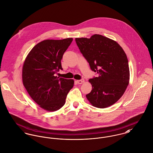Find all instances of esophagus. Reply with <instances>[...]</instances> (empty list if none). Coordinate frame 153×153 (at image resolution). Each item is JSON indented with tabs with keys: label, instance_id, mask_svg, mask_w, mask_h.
<instances>
[{
	"label": "esophagus",
	"instance_id": "1",
	"mask_svg": "<svg viewBox=\"0 0 153 153\" xmlns=\"http://www.w3.org/2000/svg\"><path fill=\"white\" fill-rule=\"evenodd\" d=\"M84 79H80V80H78L76 82H77V83H78V84H82V83H83L84 82Z\"/></svg>",
	"mask_w": 153,
	"mask_h": 153
}]
</instances>
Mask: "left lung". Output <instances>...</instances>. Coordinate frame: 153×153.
Here are the masks:
<instances>
[{"mask_svg":"<svg viewBox=\"0 0 153 153\" xmlns=\"http://www.w3.org/2000/svg\"><path fill=\"white\" fill-rule=\"evenodd\" d=\"M75 42L91 69L98 74L89 79L92 90L86 97L97 108L113 105L129 83L128 62L124 50L117 42L99 34L90 39L76 38Z\"/></svg>","mask_w":153,"mask_h":153,"instance_id":"8db88e82","label":"left lung"}]
</instances>
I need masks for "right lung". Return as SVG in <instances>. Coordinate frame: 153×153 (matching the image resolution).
Masks as SVG:
<instances>
[{
	"label": "right lung",
	"instance_id": "obj_1",
	"mask_svg": "<svg viewBox=\"0 0 153 153\" xmlns=\"http://www.w3.org/2000/svg\"><path fill=\"white\" fill-rule=\"evenodd\" d=\"M72 40L68 38L42 41L31 49L23 64V85L30 97L45 111L61 108L74 86L73 79L55 76L62 70L61 61Z\"/></svg>",
	"mask_w": 153,
	"mask_h": 153
}]
</instances>
